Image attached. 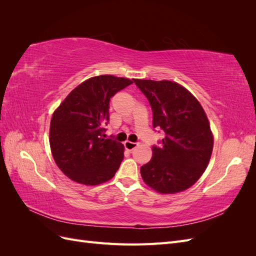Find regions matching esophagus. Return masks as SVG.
I'll list each match as a JSON object with an SVG mask.
<instances>
[{"mask_svg": "<svg viewBox=\"0 0 256 256\" xmlns=\"http://www.w3.org/2000/svg\"><path fill=\"white\" fill-rule=\"evenodd\" d=\"M136 146H138V143L129 142V141H126V142H125V148H126L127 150H129V152L134 150Z\"/></svg>", "mask_w": 256, "mask_h": 256, "instance_id": "esophagus-1", "label": "esophagus"}]
</instances>
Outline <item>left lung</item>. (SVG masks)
Masks as SVG:
<instances>
[{"label": "left lung", "instance_id": "1", "mask_svg": "<svg viewBox=\"0 0 256 256\" xmlns=\"http://www.w3.org/2000/svg\"><path fill=\"white\" fill-rule=\"evenodd\" d=\"M152 111V127L166 134L141 166L143 180L160 193L190 188L210 159L214 138L202 106L189 90L168 80L134 79Z\"/></svg>", "mask_w": 256, "mask_h": 256}]
</instances>
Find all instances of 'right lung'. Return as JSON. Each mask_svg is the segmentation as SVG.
I'll return each mask as SVG.
<instances>
[{"mask_svg":"<svg viewBox=\"0 0 256 256\" xmlns=\"http://www.w3.org/2000/svg\"><path fill=\"white\" fill-rule=\"evenodd\" d=\"M132 81L98 76L76 86L54 112L50 147L58 166L70 180L95 186L111 180L124 159V145L104 138L110 100Z\"/></svg>","mask_w":256,"mask_h":256,"instance_id":"obj_1","label":"right lung"}]
</instances>
